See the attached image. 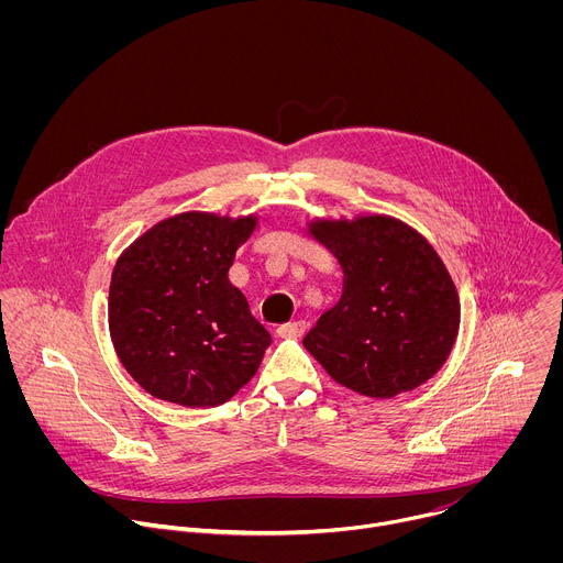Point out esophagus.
Returning <instances> with one entry per match:
<instances>
[{
  "label": "esophagus",
  "mask_w": 563,
  "mask_h": 563,
  "mask_svg": "<svg viewBox=\"0 0 563 563\" xmlns=\"http://www.w3.org/2000/svg\"><path fill=\"white\" fill-rule=\"evenodd\" d=\"M305 330H307L305 320H294V323H285L278 328V336L280 339H300L305 334Z\"/></svg>",
  "instance_id": "obj_1"
}]
</instances>
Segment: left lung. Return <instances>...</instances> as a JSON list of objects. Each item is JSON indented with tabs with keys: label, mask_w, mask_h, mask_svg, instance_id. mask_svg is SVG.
Instances as JSON below:
<instances>
[{
	"label": "left lung",
	"mask_w": 563,
	"mask_h": 563,
	"mask_svg": "<svg viewBox=\"0 0 563 563\" xmlns=\"http://www.w3.org/2000/svg\"><path fill=\"white\" fill-rule=\"evenodd\" d=\"M311 235L343 267L341 300L302 345L341 385L391 398L432 378L459 332L456 287L428 240L389 216L316 220Z\"/></svg>",
	"instance_id": "8db88e82"
}]
</instances>
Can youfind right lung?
<instances>
[{"instance_id":"right-lung-1","label":"right lung","mask_w":563,"mask_h":563,"mask_svg":"<svg viewBox=\"0 0 563 563\" xmlns=\"http://www.w3.org/2000/svg\"><path fill=\"white\" fill-rule=\"evenodd\" d=\"M254 227V216L180 213L151 227L115 263L111 341L151 396L213 408L256 374L272 336L229 283L235 250Z\"/></svg>"}]
</instances>
